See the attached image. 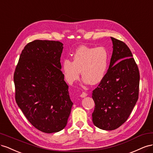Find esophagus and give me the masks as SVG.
Listing matches in <instances>:
<instances>
[{"mask_svg": "<svg viewBox=\"0 0 153 153\" xmlns=\"http://www.w3.org/2000/svg\"><path fill=\"white\" fill-rule=\"evenodd\" d=\"M86 96H87V94L85 93V92H82V93L80 95V97H82V98L86 97Z\"/></svg>", "mask_w": 153, "mask_h": 153, "instance_id": "1", "label": "esophagus"}]
</instances>
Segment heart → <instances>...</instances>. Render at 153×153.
Segmentation results:
<instances>
[{
    "mask_svg": "<svg viewBox=\"0 0 153 153\" xmlns=\"http://www.w3.org/2000/svg\"><path fill=\"white\" fill-rule=\"evenodd\" d=\"M109 63V53L104 47L81 46L74 52L72 62L65 59L62 63V71L70 84L79 78L81 72L85 85H97L105 77Z\"/></svg>",
    "mask_w": 153,
    "mask_h": 153,
    "instance_id": "obj_1",
    "label": "heart"
}]
</instances>
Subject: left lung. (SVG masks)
<instances>
[{
  "label": "left lung",
  "instance_id": "left-lung-1",
  "mask_svg": "<svg viewBox=\"0 0 153 153\" xmlns=\"http://www.w3.org/2000/svg\"><path fill=\"white\" fill-rule=\"evenodd\" d=\"M113 53L103 80L92 93V121L103 130L118 128L127 120L138 98L140 74L129 47L111 37Z\"/></svg>",
  "mask_w": 153,
  "mask_h": 153
}]
</instances>
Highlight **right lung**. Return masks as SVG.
Masks as SVG:
<instances>
[{
  "label": "right lung",
  "mask_w": 153,
  "mask_h": 153,
  "mask_svg": "<svg viewBox=\"0 0 153 153\" xmlns=\"http://www.w3.org/2000/svg\"><path fill=\"white\" fill-rule=\"evenodd\" d=\"M63 45L39 40L27 43L14 74L17 104L29 123L46 133L65 128L73 105L61 71Z\"/></svg>",
  "instance_id": "add662e5"
}]
</instances>
